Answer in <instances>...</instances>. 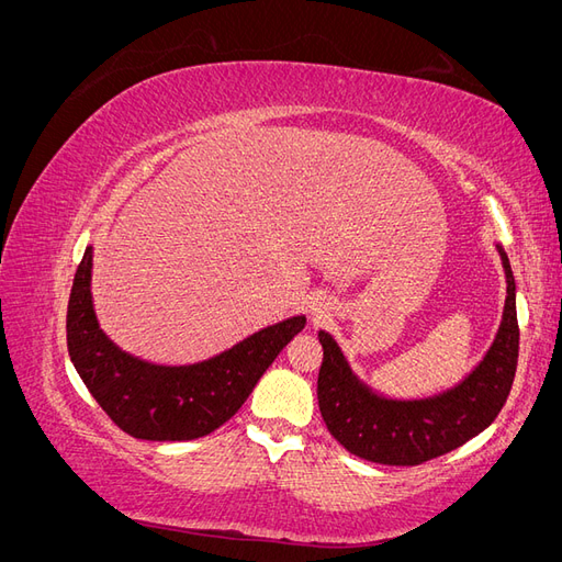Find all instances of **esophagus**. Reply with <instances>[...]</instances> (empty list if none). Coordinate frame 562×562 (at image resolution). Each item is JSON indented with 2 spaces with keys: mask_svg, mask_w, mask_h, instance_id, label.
Wrapping results in <instances>:
<instances>
[{
  "mask_svg": "<svg viewBox=\"0 0 562 562\" xmlns=\"http://www.w3.org/2000/svg\"><path fill=\"white\" fill-rule=\"evenodd\" d=\"M314 314H316V318H323V316H328L326 307H316V310H314Z\"/></svg>",
  "mask_w": 562,
  "mask_h": 562,
  "instance_id": "34e87169",
  "label": "esophagus"
}]
</instances>
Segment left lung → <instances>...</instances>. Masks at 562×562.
<instances>
[{"label": "left lung", "mask_w": 562, "mask_h": 562, "mask_svg": "<svg viewBox=\"0 0 562 562\" xmlns=\"http://www.w3.org/2000/svg\"><path fill=\"white\" fill-rule=\"evenodd\" d=\"M506 304L499 333L485 359L450 391L422 401H394L372 394L345 361L335 339L318 333V407L328 431L351 454L391 467H415L446 454L487 429L504 407L518 366L516 279L506 252Z\"/></svg>", "instance_id": "left-lung-1"}]
</instances>
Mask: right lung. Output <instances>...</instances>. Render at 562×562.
Wrapping results in <instances>:
<instances>
[{"label": "right lung", "instance_id": "obj_1", "mask_svg": "<svg viewBox=\"0 0 562 562\" xmlns=\"http://www.w3.org/2000/svg\"><path fill=\"white\" fill-rule=\"evenodd\" d=\"M91 265L89 246L67 302V351L98 405L133 438L192 440L223 427L307 323L304 316L281 321L203 363L180 368L145 363L119 349L98 328Z\"/></svg>", "mask_w": 562, "mask_h": 562}]
</instances>
